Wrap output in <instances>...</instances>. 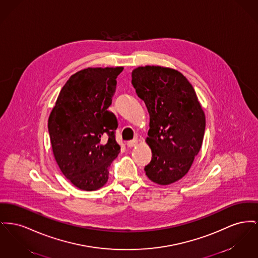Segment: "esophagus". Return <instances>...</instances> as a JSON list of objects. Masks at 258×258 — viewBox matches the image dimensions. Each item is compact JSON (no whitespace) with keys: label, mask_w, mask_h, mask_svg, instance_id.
<instances>
[{"label":"esophagus","mask_w":258,"mask_h":258,"mask_svg":"<svg viewBox=\"0 0 258 258\" xmlns=\"http://www.w3.org/2000/svg\"><path fill=\"white\" fill-rule=\"evenodd\" d=\"M137 139H133V140H130V141H127V143H126V146L127 147H130V148H132V147H135L136 145H137Z\"/></svg>","instance_id":"esophagus-1"}]
</instances>
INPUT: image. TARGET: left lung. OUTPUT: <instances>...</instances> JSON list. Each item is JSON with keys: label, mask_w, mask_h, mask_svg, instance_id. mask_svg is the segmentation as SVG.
I'll list each match as a JSON object with an SVG mask.
<instances>
[{"label": "left lung", "mask_w": 258, "mask_h": 258, "mask_svg": "<svg viewBox=\"0 0 258 258\" xmlns=\"http://www.w3.org/2000/svg\"><path fill=\"white\" fill-rule=\"evenodd\" d=\"M132 84L150 116L146 142L151 162L144 167L148 178L167 185L182 178L201 149L206 117L196 92L180 72L161 66L138 67Z\"/></svg>", "instance_id": "left-lung-1"}]
</instances>
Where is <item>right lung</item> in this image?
I'll return each mask as SVG.
<instances>
[{
    "label": "right lung",
    "mask_w": 258,
    "mask_h": 258,
    "mask_svg": "<svg viewBox=\"0 0 258 258\" xmlns=\"http://www.w3.org/2000/svg\"><path fill=\"white\" fill-rule=\"evenodd\" d=\"M122 67L88 68L72 75L62 88L47 127L55 161L79 189L101 188L109 167L120 153L118 121L108 111Z\"/></svg>",
    "instance_id": "1"
}]
</instances>
